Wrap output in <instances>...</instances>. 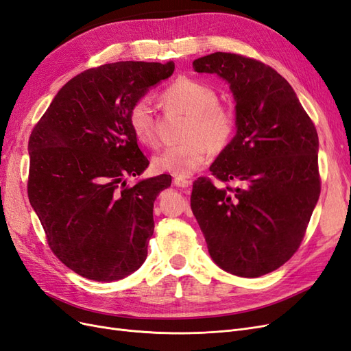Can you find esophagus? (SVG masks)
Masks as SVG:
<instances>
[{"label":"esophagus","mask_w":351,"mask_h":351,"mask_svg":"<svg viewBox=\"0 0 351 351\" xmlns=\"http://www.w3.org/2000/svg\"><path fill=\"white\" fill-rule=\"evenodd\" d=\"M190 184H191V181L187 178H183V177L174 178V186H177V187H189Z\"/></svg>","instance_id":"esophagus-1"}]
</instances>
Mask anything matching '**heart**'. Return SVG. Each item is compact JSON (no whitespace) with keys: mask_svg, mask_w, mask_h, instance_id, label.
I'll return each mask as SVG.
<instances>
[{"mask_svg":"<svg viewBox=\"0 0 351 351\" xmlns=\"http://www.w3.org/2000/svg\"><path fill=\"white\" fill-rule=\"evenodd\" d=\"M164 101L189 114L183 139L178 145L165 148L154 158V168L160 173L187 177L208 160L209 151L221 152L231 141L235 117L219 104V95L206 82L181 77L162 94ZM129 126L136 139L148 147L158 142L155 110L151 99L141 97L132 104L128 114Z\"/></svg>","mask_w":351,"mask_h":351,"instance_id":"heart-1","label":"heart"}]
</instances>
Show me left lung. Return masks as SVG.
<instances>
[{"label":"left lung","mask_w":351,"mask_h":351,"mask_svg":"<svg viewBox=\"0 0 351 351\" xmlns=\"http://www.w3.org/2000/svg\"><path fill=\"white\" fill-rule=\"evenodd\" d=\"M223 78L237 134L193 183L190 204L212 260L239 277L279 269L298 251L321 191L318 134L293 88L257 59L215 52L193 62ZM232 180L235 188L226 185Z\"/></svg>","instance_id":"1"}]
</instances>
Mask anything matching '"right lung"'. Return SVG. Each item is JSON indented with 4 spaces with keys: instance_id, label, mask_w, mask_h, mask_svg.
<instances>
[{
    "instance_id": "1",
    "label": "right lung",
    "mask_w": 351,
    "mask_h": 351,
    "mask_svg": "<svg viewBox=\"0 0 351 351\" xmlns=\"http://www.w3.org/2000/svg\"><path fill=\"white\" fill-rule=\"evenodd\" d=\"M174 62H114L81 72L58 91L29 139L27 193L52 252L86 279L113 282L147 260L161 174L126 184L149 161L128 114Z\"/></svg>"
}]
</instances>
